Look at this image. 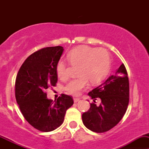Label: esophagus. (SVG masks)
<instances>
[{
  "label": "esophagus",
  "mask_w": 149,
  "mask_h": 149,
  "mask_svg": "<svg viewBox=\"0 0 149 149\" xmlns=\"http://www.w3.org/2000/svg\"><path fill=\"white\" fill-rule=\"evenodd\" d=\"M79 100H80V99H79V98H76V97H74V98H73V102H74L75 103L78 102Z\"/></svg>",
  "instance_id": "obj_1"
}]
</instances>
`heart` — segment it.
Masks as SVG:
<instances>
[{
	"label": "heart",
	"instance_id": "1",
	"mask_svg": "<svg viewBox=\"0 0 149 149\" xmlns=\"http://www.w3.org/2000/svg\"><path fill=\"white\" fill-rule=\"evenodd\" d=\"M66 58L70 65L79 67L78 76H80L70 81L65 86L66 92L71 95H79L87 86L88 80L92 84L101 82L107 76L110 69V55L104 49L80 46L70 50ZM56 73L61 80L68 79V65L65 61H58Z\"/></svg>",
	"mask_w": 149,
	"mask_h": 149
}]
</instances>
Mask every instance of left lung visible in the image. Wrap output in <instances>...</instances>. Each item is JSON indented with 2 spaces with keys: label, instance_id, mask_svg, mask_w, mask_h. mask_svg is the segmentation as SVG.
<instances>
[{
  "label": "left lung",
  "instance_id": "obj_1",
  "mask_svg": "<svg viewBox=\"0 0 149 149\" xmlns=\"http://www.w3.org/2000/svg\"><path fill=\"white\" fill-rule=\"evenodd\" d=\"M88 94L92 102L82 115L84 125L96 133H104L115 127L125 114L129 103V80L124 64Z\"/></svg>",
  "mask_w": 149,
  "mask_h": 149
}]
</instances>
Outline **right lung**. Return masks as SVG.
I'll use <instances>...</instances> for the list:
<instances>
[{"instance_id": "right-lung-1", "label": "right lung", "mask_w": 149, "mask_h": 149, "mask_svg": "<svg viewBox=\"0 0 149 149\" xmlns=\"http://www.w3.org/2000/svg\"><path fill=\"white\" fill-rule=\"evenodd\" d=\"M63 47H45L28 57L17 73L15 96L22 115L31 126L42 132L55 130L62 125L65 112L73 104L72 97L62 94L52 102L46 90L58 81L56 65Z\"/></svg>"}]
</instances>
